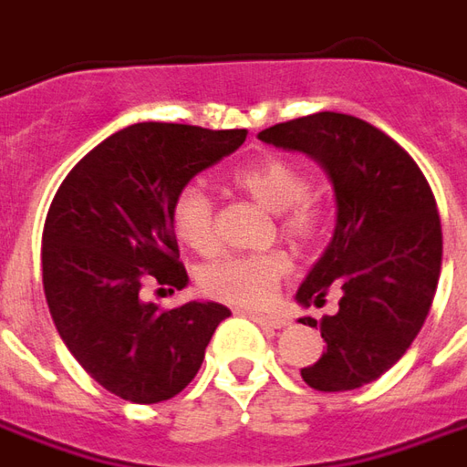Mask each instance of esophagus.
I'll list each match as a JSON object with an SVG mask.
<instances>
[{"label": "esophagus", "mask_w": 467, "mask_h": 467, "mask_svg": "<svg viewBox=\"0 0 467 467\" xmlns=\"http://www.w3.org/2000/svg\"><path fill=\"white\" fill-rule=\"evenodd\" d=\"M253 321H257L260 326H267V328H285L288 326V318L283 316H267V313H255V311H244Z\"/></svg>", "instance_id": "1"}]
</instances>
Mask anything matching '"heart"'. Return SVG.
<instances>
[{
	"mask_svg": "<svg viewBox=\"0 0 467 467\" xmlns=\"http://www.w3.org/2000/svg\"><path fill=\"white\" fill-rule=\"evenodd\" d=\"M237 187L247 192L265 210L278 214L280 233L298 247H308L324 230V207L313 194L301 166L283 156H270L243 166L233 174ZM171 227L182 243L197 255L217 250L214 202L200 184H184L171 202ZM290 270V260L280 250L227 255L202 267L200 285L214 301L255 308L273 298L280 280Z\"/></svg>",
	"mask_w": 467,
	"mask_h": 467,
	"instance_id": "1",
	"label": "heart"
}]
</instances>
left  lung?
I'll return each instance as SVG.
<instances>
[{
    "label": "left lung",
    "instance_id": "1",
    "mask_svg": "<svg viewBox=\"0 0 467 467\" xmlns=\"http://www.w3.org/2000/svg\"><path fill=\"white\" fill-rule=\"evenodd\" d=\"M257 136L313 156L334 184V237L296 298L321 306L338 290L341 301L318 324L326 348L301 369L303 381L318 392L364 387L402 358L435 298L442 263L435 194L415 159L357 116L321 110Z\"/></svg>",
    "mask_w": 467,
    "mask_h": 467
}]
</instances>
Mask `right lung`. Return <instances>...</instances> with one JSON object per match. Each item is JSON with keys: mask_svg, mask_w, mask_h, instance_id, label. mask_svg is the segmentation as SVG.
Masks as SVG:
<instances>
[{"mask_svg": "<svg viewBox=\"0 0 467 467\" xmlns=\"http://www.w3.org/2000/svg\"><path fill=\"white\" fill-rule=\"evenodd\" d=\"M247 131L133 123L88 151L65 177L42 230V285L57 334L110 394L154 404L200 371L223 303L171 311L139 298L143 280L182 290L171 202L202 169L240 149Z\"/></svg>", "mask_w": 467, "mask_h": 467, "instance_id": "obj_1", "label": "right lung"}]
</instances>
